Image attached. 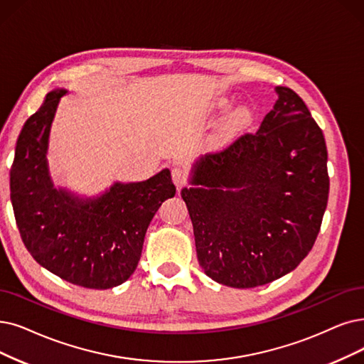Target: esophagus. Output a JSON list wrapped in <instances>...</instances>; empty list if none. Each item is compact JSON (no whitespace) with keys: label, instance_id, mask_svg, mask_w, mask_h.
Segmentation results:
<instances>
[{"label":"esophagus","instance_id":"esophagus-1","mask_svg":"<svg viewBox=\"0 0 364 364\" xmlns=\"http://www.w3.org/2000/svg\"><path fill=\"white\" fill-rule=\"evenodd\" d=\"M171 179H173L174 185H176L178 188H181V186H183L186 183L188 173L182 167H174L171 170Z\"/></svg>","mask_w":364,"mask_h":364}]
</instances>
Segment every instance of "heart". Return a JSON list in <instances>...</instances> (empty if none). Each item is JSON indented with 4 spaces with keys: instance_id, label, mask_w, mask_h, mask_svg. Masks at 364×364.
Here are the masks:
<instances>
[{
    "instance_id": "heart-1",
    "label": "heart",
    "mask_w": 364,
    "mask_h": 364,
    "mask_svg": "<svg viewBox=\"0 0 364 364\" xmlns=\"http://www.w3.org/2000/svg\"><path fill=\"white\" fill-rule=\"evenodd\" d=\"M230 106H231V100L228 98H223L220 103H218V107L220 109H228ZM254 118H255V113L252 107L250 106L237 107L230 114V118L221 127L220 133H218V141H225L232 136H236L237 133L243 132L245 128H248L252 124Z\"/></svg>"
}]
</instances>
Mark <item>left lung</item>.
<instances>
[{
    "instance_id": "left-lung-1",
    "label": "left lung",
    "mask_w": 364,
    "mask_h": 364,
    "mask_svg": "<svg viewBox=\"0 0 364 364\" xmlns=\"http://www.w3.org/2000/svg\"><path fill=\"white\" fill-rule=\"evenodd\" d=\"M258 132L200 156L181 196L197 258L212 278L254 288L282 278L309 254L328 200L327 148L304 101L287 86Z\"/></svg>"
}]
</instances>
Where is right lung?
Returning a JSON list of instances; mask_svg holds the SVG:
<instances>
[{
  "label": "right lung",
  "instance_id": "obj_1",
  "mask_svg": "<svg viewBox=\"0 0 364 364\" xmlns=\"http://www.w3.org/2000/svg\"><path fill=\"white\" fill-rule=\"evenodd\" d=\"M65 94L61 88L50 91L18 137L10 170L14 220L40 266L70 284L107 289L134 273L152 218L176 188L168 168L143 182H114L92 198L55 188L46 154L53 116Z\"/></svg>",
  "mask_w": 364,
  "mask_h": 364
}]
</instances>
